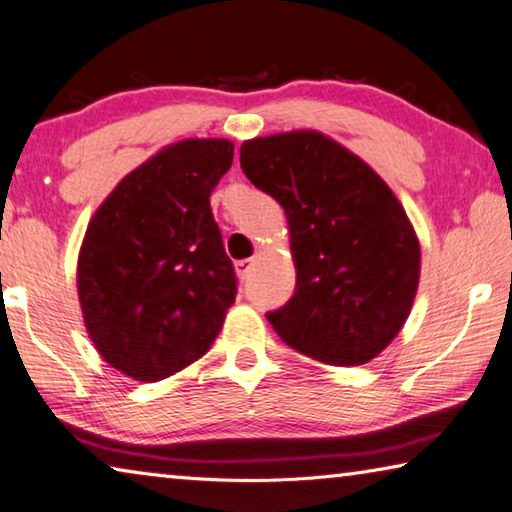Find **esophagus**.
Masks as SVG:
<instances>
[{"instance_id": "34e87169", "label": "esophagus", "mask_w": 512, "mask_h": 512, "mask_svg": "<svg viewBox=\"0 0 512 512\" xmlns=\"http://www.w3.org/2000/svg\"><path fill=\"white\" fill-rule=\"evenodd\" d=\"M249 267H251V258H242V261L236 263V272H238L240 279H247Z\"/></svg>"}]
</instances>
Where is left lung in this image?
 <instances>
[{"label":"left lung","mask_w":512,"mask_h":512,"mask_svg":"<svg viewBox=\"0 0 512 512\" xmlns=\"http://www.w3.org/2000/svg\"><path fill=\"white\" fill-rule=\"evenodd\" d=\"M240 167L283 206L295 295L267 320L326 365H363L395 340L420 283V242L370 165L317 131L242 142Z\"/></svg>","instance_id":"1"}]
</instances>
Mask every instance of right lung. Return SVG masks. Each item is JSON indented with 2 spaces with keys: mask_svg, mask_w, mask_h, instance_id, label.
I'll list each match as a JSON object with an SVG mask.
<instances>
[{
  "mask_svg": "<svg viewBox=\"0 0 512 512\" xmlns=\"http://www.w3.org/2000/svg\"><path fill=\"white\" fill-rule=\"evenodd\" d=\"M229 140H181L127 174L88 224L77 286L106 363L161 381L211 349L238 279L211 211Z\"/></svg>",
  "mask_w": 512,
  "mask_h": 512,
  "instance_id": "right-lung-1",
  "label": "right lung"
}]
</instances>
